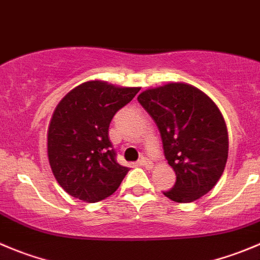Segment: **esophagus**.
<instances>
[{"instance_id": "obj_1", "label": "esophagus", "mask_w": 260, "mask_h": 260, "mask_svg": "<svg viewBox=\"0 0 260 260\" xmlns=\"http://www.w3.org/2000/svg\"><path fill=\"white\" fill-rule=\"evenodd\" d=\"M140 164L144 167H146V168H151L152 167V161L150 159H147V157H141V160H140Z\"/></svg>"}]
</instances>
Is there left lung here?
<instances>
[{
  "label": "left lung",
  "instance_id": "8db88e82",
  "mask_svg": "<svg viewBox=\"0 0 260 260\" xmlns=\"http://www.w3.org/2000/svg\"><path fill=\"white\" fill-rule=\"evenodd\" d=\"M138 103L157 125L176 183L164 195L191 203L219 181L229 157V133L219 109L207 94L186 83L149 88Z\"/></svg>",
  "mask_w": 260,
  "mask_h": 260
}]
</instances>
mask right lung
<instances>
[{"mask_svg": "<svg viewBox=\"0 0 260 260\" xmlns=\"http://www.w3.org/2000/svg\"><path fill=\"white\" fill-rule=\"evenodd\" d=\"M138 91L89 81L57 104L48 125V161L59 185L73 198L96 203L120 186L129 168L116 161L109 125Z\"/></svg>", "mask_w": 260, "mask_h": 260, "instance_id": "1", "label": "right lung"}]
</instances>
